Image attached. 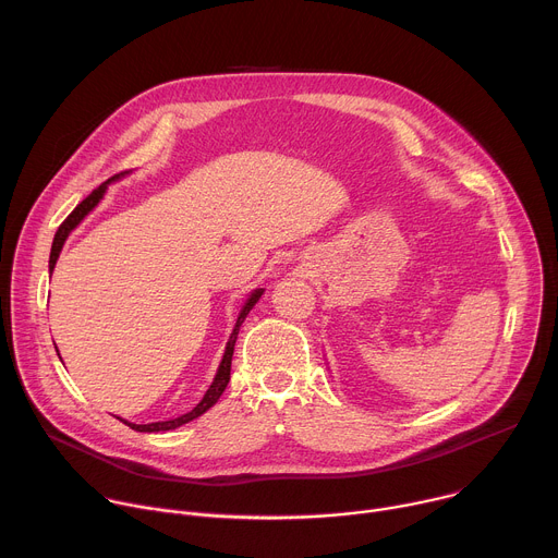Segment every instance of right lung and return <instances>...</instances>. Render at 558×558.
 Segmentation results:
<instances>
[{
  "label": "right lung",
  "instance_id": "right-lung-1",
  "mask_svg": "<svg viewBox=\"0 0 558 558\" xmlns=\"http://www.w3.org/2000/svg\"><path fill=\"white\" fill-rule=\"evenodd\" d=\"M128 172H121V174H114L112 179H108L106 183H101L88 198H84L82 203H78L74 209H72V214L59 225V229H57V233H54V241H52V250H50V263H48V267H50V274H52V269H54V265H57V258H59V254H61V247H63V243H65V238L70 235V231L82 222L97 205H99V201L104 198V194H106V190H108V185L112 183V181H117V179H121V177H125ZM260 295H263V289H256L250 298H247V302H245V306L241 308V315H238V320H235V327H233V331H231V336H229V342H227V347H225V355H222V362H220V366H218V371H216V377H214V381H211V386L207 388V392L203 395V400L190 411V413H185V415H181V417H177V420H168V422H154V424H130V422H123V424H128L132 430H138V433H158V430H172V428H179V426H183V424H187V422H192V420H196V417H201L205 411H209L216 402H218V397L222 395V390L227 388V384H229V371H231V355H233V347H235V338H238V331H241V325L245 323V317H247V313L254 308V304L260 300Z\"/></svg>",
  "mask_w": 558,
  "mask_h": 558
}]
</instances>
